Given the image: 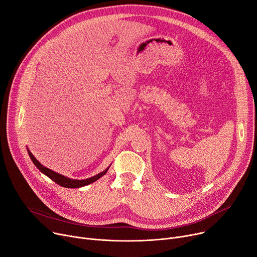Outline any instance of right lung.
<instances>
[{"label":"right lung","instance_id":"add662e5","mask_svg":"<svg viewBox=\"0 0 257 257\" xmlns=\"http://www.w3.org/2000/svg\"><path fill=\"white\" fill-rule=\"evenodd\" d=\"M28 152H29V155H30V157H31V160L33 161L34 165H35L39 170H40L43 174H45L47 177H49V178H50L51 180H53V181H54L55 183H57L58 185L67 187V188H78V187H82V186L88 185V184H90V183L96 181L97 179H100L101 177L104 176V175L107 173V171H108V169H107V170H105L104 172H102V173H100V174H97V175L91 177V178L85 179V180H74V179H70V178H68V177H65V176H63V175H61V174H57V173L51 171L50 169H48V168H46V167H43L40 163H39V162L35 159L34 155H33L29 150H28Z\"/></svg>","mask_w":257,"mask_h":257}]
</instances>
